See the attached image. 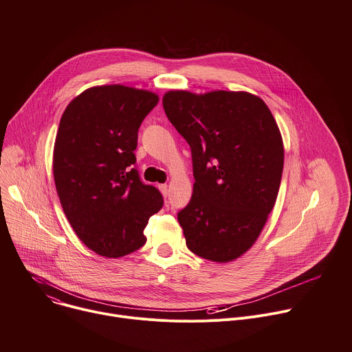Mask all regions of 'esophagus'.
I'll use <instances>...</instances> for the list:
<instances>
[{"label": "esophagus", "instance_id": "34e87169", "mask_svg": "<svg viewBox=\"0 0 352 352\" xmlns=\"http://www.w3.org/2000/svg\"><path fill=\"white\" fill-rule=\"evenodd\" d=\"M159 189H160V192H162L163 196H167V195H168V186H167V184H160V185H159Z\"/></svg>", "mask_w": 352, "mask_h": 352}]
</instances>
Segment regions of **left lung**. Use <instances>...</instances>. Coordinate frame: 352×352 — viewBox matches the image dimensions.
I'll return each mask as SVG.
<instances>
[{
  "label": "left lung",
  "mask_w": 352,
  "mask_h": 352,
  "mask_svg": "<svg viewBox=\"0 0 352 352\" xmlns=\"http://www.w3.org/2000/svg\"><path fill=\"white\" fill-rule=\"evenodd\" d=\"M163 107L192 150L193 193L178 213L186 246L232 262L256 242L276 205L284 166L278 125L249 91L168 90Z\"/></svg>",
  "instance_id": "left-lung-1"
}]
</instances>
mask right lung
<instances>
[{"label": "right lung", "instance_id": "add662e5", "mask_svg": "<svg viewBox=\"0 0 352 352\" xmlns=\"http://www.w3.org/2000/svg\"><path fill=\"white\" fill-rule=\"evenodd\" d=\"M159 102L155 91L93 86L67 106L58 126L53 173L63 210L79 239L104 258H121L144 242L162 193L132 167L138 129Z\"/></svg>", "mask_w": 352, "mask_h": 352}]
</instances>
